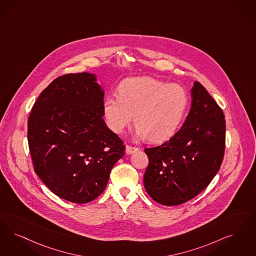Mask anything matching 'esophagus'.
<instances>
[{"label":"esophagus","instance_id":"1","mask_svg":"<svg viewBox=\"0 0 256 256\" xmlns=\"http://www.w3.org/2000/svg\"><path fill=\"white\" fill-rule=\"evenodd\" d=\"M139 148H135V146H126V154H132L136 152H138Z\"/></svg>","mask_w":256,"mask_h":256}]
</instances>
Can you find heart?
<instances>
[{
	"label": "heart",
	"instance_id": "heart-1",
	"mask_svg": "<svg viewBox=\"0 0 256 256\" xmlns=\"http://www.w3.org/2000/svg\"><path fill=\"white\" fill-rule=\"evenodd\" d=\"M188 102V92L179 84L137 77L124 80L119 86V95L104 99V113L113 132H123L135 115L136 136L161 142L177 132Z\"/></svg>",
	"mask_w": 256,
	"mask_h": 256
}]
</instances>
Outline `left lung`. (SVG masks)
<instances>
[{"mask_svg": "<svg viewBox=\"0 0 256 256\" xmlns=\"http://www.w3.org/2000/svg\"><path fill=\"white\" fill-rule=\"evenodd\" d=\"M181 128L164 144L148 148L144 186L159 204H181L199 194L218 172L224 157L225 116L199 82Z\"/></svg>", "mask_w": 256, "mask_h": 256, "instance_id": "left-lung-1", "label": "left lung"}]
</instances>
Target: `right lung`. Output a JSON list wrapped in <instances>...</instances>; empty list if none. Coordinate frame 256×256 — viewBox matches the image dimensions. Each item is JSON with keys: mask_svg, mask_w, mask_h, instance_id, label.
<instances>
[{"mask_svg": "<svg viewBox=\"0 0 256 256\" xmlns=\"http://www.w3.org/2000/svg\"><path fill=\"white\" fill-rule=\"evenodd\" d=\"M104 96L95 74H66L42 92L28 117L35 172L54 194L72 203L101 194L124 154L123 141L102 119Z\"/></svg>", "mask_w": 256, "mask_h": 256, "instance_id": "1", "label": "right lung"}]
</instances>
